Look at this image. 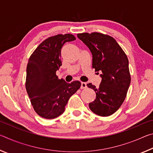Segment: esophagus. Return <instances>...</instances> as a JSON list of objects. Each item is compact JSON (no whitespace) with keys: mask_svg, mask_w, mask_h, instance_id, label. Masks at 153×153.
Masks as SVG:
<instances>
[{"mask_svg":"<svg viewBox=\"0 0 153 153\" xmlns=\"http://www.w3.org/2000/svg\"><path fill=\"white\" fill-rule=\"evenodd\" d=\"M87 88V84L85 82H82L81 84V89H85Z\"/></svg>","mask_w":153,"mask_h":153,"instance_id":"esophagus-1","label":"esophagus"}]
</instances>
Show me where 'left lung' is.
<instances>
[{
  "label": "left lung",
  "mask_w": 153,
  "mask_h": 153,
  "mask_svg": "<svg viewBox=\"0 0 153 153\" xmlns=\"http://www.w3.org/2000/svg\"><path fill=\"white\" fill-rule=\"evenodd\" d=\"M90 49L92 67L100 71L99 87L92 84L87 86L96 92V99L89 103L93 113L107 117L116 112L126 97L131 82L129 61L126 53L113 37L98 32L77 35Z\"/></svg>",
  "instance_id": "8db88e82"
}]
</instances>
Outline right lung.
Masks as SVG:
<instances>
[{"label": "right lung", "instance_id": "1", "mask_svg": "<svg viewBox=\"0 0 153 153\" xmlns=\"http://www.w3.org/2000/svg\"><path fill=\"white\" fill-rule=\"evenodd\" d=\"M75 40L70 33L49 37L40 44L28 60L25 88L33 109L43 118L50 120L61 115L69 98L81 86L79 81L67 83L56 75L62 65L61 48L65 42Z\"/></svg>", "mask_w": 153, "mask_h": 153}]
</instances>
